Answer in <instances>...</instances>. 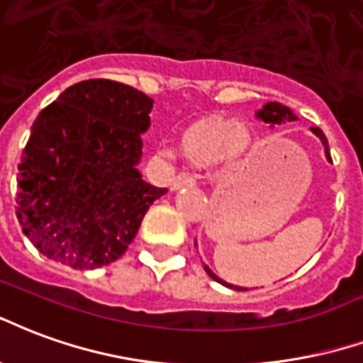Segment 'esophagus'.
Segmentation results:
<instances>
[{
  "mask_svg": "<svg viewBox=\"0 0 363 363\" xmlns=\"http://www.w3.org/2000/svg\"><path fill=\"white\" fill-rule=\"evenodd\" d=\"M193 184H195V179H193L191 174H179V176H176V178L172 179L170 189L172 191H178L182 187H189V185Z\"/></svg>",
  "mask_w": 363,
  "mask_h": 363,
  "instance_id": "esophagus-1",
  "label": "esophagus"
}]
</instances>
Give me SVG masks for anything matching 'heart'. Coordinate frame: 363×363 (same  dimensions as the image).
<instances>
[{
  "label": "heart",
  "mask_w": 363,
  "mask_h": 363,
  "mask_svg": "<svg viewBox=\"0 0 363 363\" xmlns=\"http://www.w3.org/2000/svg\"><path fill=\"white\" fill-rule=\"evenodd\" d=\"M255 145L253 127L218 113L193 121L179 135V152L193 166H211L220 160L226 170H238Z\"/></svg>",
  "instance_id": "obj_1"
}]
</instances>
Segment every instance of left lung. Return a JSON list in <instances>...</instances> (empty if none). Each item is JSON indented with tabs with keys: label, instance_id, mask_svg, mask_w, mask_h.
Listing matches in <instances>:
<instances>
[{
	"label": "left lung",
	"instance_id": "8db88e82",
	"mask_svg": "<svg viewBox=\"0 0 363 363\" xmlns=\"http://www.w3.org/2000/svg\"><path fill=\"white\" fill-rule=\"evenodd\" d=\"M257 120L265 121V123H271V127L274 125H280V123H286V121H296L298 120V116L288 108V106L284 104H279V102H267L261 110H259L257 113ZM311 131L319 137V141L323 143V147H325V156H327V160L329 162H333L330 160V152H329V143H327V137H325V133H323L319 127H311ZM197 245V243H195ZM205 271H207V274L211 277L213 280H216V282H220V284H224V286L228 288H234V290H247V288H242V286H234V284H228V282H224V280L220 279V277H216L211 269H208L207 265H205Z\"/></svg>",
	"mask_w": 363,
	"mask_h": 363
}]
</instances>
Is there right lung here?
I'll use <instances>...</instances> for the list:
<instances>
[{
	"instance_id": "1",
	"label": "right lung",
	"mask_w": 363,
	"mask_h": 363,
	"mask_svg": "<svg viewBox=\"0 0 363 363\" xmlns=\"http://www.w3.org/2000/svg\"><path fill=\"white\" fill-rule=\"evenodd\" d=\"M152 98L108 79L81 81L34 120L17 178V218L42 255L71 269L110 265L168 189L143 179Z\"/></svg>"
}]
</instances>
